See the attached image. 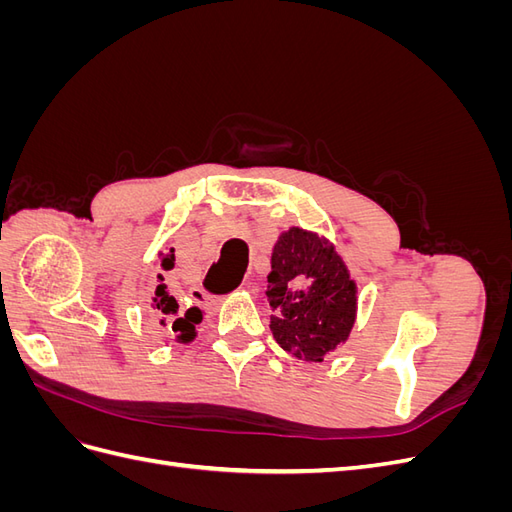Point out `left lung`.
<instances>
[{"label": "left lung", "mask_w": 512, "mask_h": 512, "mask_svg": "<svg viewBox=\"0 0 512 512\" xmlns=\"http://www.w3.org/2000/svg\"><path fill=\"white\" fill-rule=\"evenodd\" d=\"M271 331L286 352L307 363L348 342L356 322L359 288L335 245L314 230L280 232L267 275Z\"/></svg>", "instance_id": "8db88e82"}]
</instances>
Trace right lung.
Listing matches in <instances>:
<instances>
[{
    "label": "right lung",
    "mask_w": 512,
    "mask_h": 512,
    "mask_svg": "<svg viewBox=\"0 0 512 512\" xmlns=\"http://www.w3.org/2000/svg\"><path fill=\"white\" fill-rule=\"evenodd\" d=\"M160 258V267L162 271H170L175 267V247L164 245L162 250L158 252ZM164 273L158 275V286H156V294L151 297V309L156 318L160 320L162 327H168L170 331L175 333V339L179 344H190L196 339V324H200L203 320L205 312L198 307H188L183 309V301H179L177 294L170 290V286L166 284Z\"/></svg>",
    "instance_id": "1"
}]
</instances>
